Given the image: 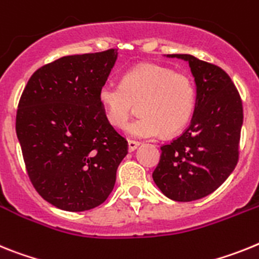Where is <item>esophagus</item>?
Returning <instances> with one entry per match:
<instances>
[{"label": "esophagus", "mask_w": 259, "mask_h": 259, "mask_svg": "<svg viewBox=\"0 0 259 259\" xmlns=\"http://www.w3.org/2000/svg\"><path fill=\"white\" fill-rule=\"evenodd\" d=\"M127 146H129V151H134V150H137V147L139 146L138 142H136V141H132V139H129L127 141Z\"/></svg>", "instance_id": "esophagus-1"}]
</instances>
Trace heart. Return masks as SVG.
Wrapping results in <instances>:
<instances>
[{"instance_id":"1","label":"heart","mask_w":259,"mask_h":259,"mask_svg":"<svg viewBox=\"0 0 259 259\" xmlns=\"http://www.w3.org/2000/svg\"><path fill=\"white\" fill-rule=\"evenodd\" d=\"M108 122L122 127L138 105L141 117L130 122L126 133L134 138L173 136L190 121L195 108V87L183 73L168 67L142 64L123 74L121 84L105 82L99 90Z\"/></svg>"}]
</instances>
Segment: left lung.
Segmentation results:
<instances>
[{"instance_id": "8db88e82", "label": "left lung", "mask_w": 259, "mask_h": 259, "mask_svg": "<svg viewBox=\"0 0 259 259\" xmlns=\"http://www.w3.org/2000/svg\"><path fill=\"white\" fill-rule=\"evenodd\" d=\"M189 62L197 99L188 129L160 147L152 179L177 202L197 201L215 192L238 161L242 102L228 74L190 55H167Z\"/></svg>"}]
</instances>
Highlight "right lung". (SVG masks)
<instances>
[{
	"instance_id": "1",
	"label": "right lung",
	"mask_w": 259,
	"mask_h": 259,
	"mask_svg": "<svg viewBox=\"0 0 259 259\" xmlns=\"http://www.w3.org/2000/svg\"><path fill=\"white\" fill-rule=\"evenodd\" d=\"M116 60V49L58 58L31 75L18 104L15 130L28 177L61 210L102 204L127 154L99 100Z\"/></svg>"
}]
</instances>
